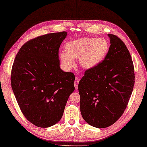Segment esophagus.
<instances>
[{
	"instance_id": "obj_1",
	"label": "esophagus",
	"mask_w": 147,
	"mask_h": 147,
	"mask_svg": "<svg viewBox=\"0 0 147 147\" xmlns=\"http://www.w3.org/2000/svg\"><path fill=\"white\" fill-rule=\"evenodd\" d=\"M79 81H80L79 78L76 77V78H75V87H76V89L78 88V82H79Z\"/></svg>"
}]
</instances>
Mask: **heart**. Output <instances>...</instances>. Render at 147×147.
Returning a JSON list of instances; mask_svg holds the SVG:
<instances>
[{
    "instance_id": "1",
    "label": "heart",
    "mask_w": 147,
    "mask_h": 147,
    "mask_svg": "<svg viewBox=\"0 0 147 147\" xmlns=\"http://www.w3.org/2000/svg\"><path fill=\"white\" fill-rule=\"evenodd\" d=\"M109 42L104 38H81L68 42L65 52L60 53L65 69L69 70L75 65L74 59H78L80 65L86 69L95 67L100 63L108 53Z\"/></svg>"
}]
</instances>
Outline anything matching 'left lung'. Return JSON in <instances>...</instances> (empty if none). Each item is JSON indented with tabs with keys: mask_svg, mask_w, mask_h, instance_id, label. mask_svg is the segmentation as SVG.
I'll list each match as a JSON object with an SVG mask.
<instances>
[{
	"mask_svg": "<svg viewBox=\"0 0 147 147\" xmlns=\"http://www.w3.org/2000/svg\"><path fill=\"white\" fill-rule=\"evenodd\" d=\"M108 35L110 45L104 59L86 70L78 85L82 117L100 128L113 125L122 115L135 84L129 51L117 35Z\"/></svg>",
	"mask_w": 147,
	"mask_h": 147,
	"instance_id": "left-lung-1",
	"label": "left lung"
}]
</instances>
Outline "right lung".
Segmentation results:
<instances>
[{
	"label": "right lung",
	"mask_w": 147,
	"mask_h": 147,
	"mask_svg": "<svg viewBox=\"0 0 147 147\" xmlns=\"http://www.w3.org/2000/svg\"><path fill=\"white\" fill-rule=\"evenodd\" d=\"M66 32L30 39L21 47L11 70V86L21 112L34 125L49 127L61 119L74 90L75 76L60 69L59 50Z\"/></svg>",
	"instance_id": "obj_1"
}]
</instances>
